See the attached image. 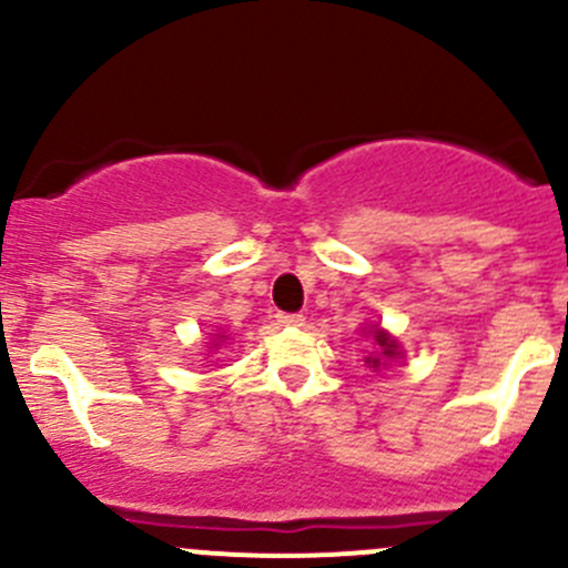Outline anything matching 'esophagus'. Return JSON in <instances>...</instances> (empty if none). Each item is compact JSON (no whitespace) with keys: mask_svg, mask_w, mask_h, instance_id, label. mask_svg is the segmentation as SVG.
<instances>
[{"mask_svg":"<svg viewBox=\"0 0 568 568\" xmlns=\"http://www.w3.org/2000/svg\"><path fill=\"white\" fill-rule=\"evenodd\" d=\"M280 324H285V326H302L305 324V316H302V313H280Z\"/></svg>","mask_w":568,"mask_h":568,"instance_id":"esophagus-1","label":"esophagus"}]
</instances>
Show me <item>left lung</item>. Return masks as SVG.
Returning <instances> with one entry per match:
<instances>
[{
    "label": "left lung",
    "instance_id": "left-lung-1",
    "mask_svg": "<svg viewBox=\"0 0 568 568\" xmlns=\"http://www.w3.org/2000/svg\"><path fill=\"white\" fill-rule=\"evenodd\" d=\"M374 341H376V346H379V357H368V363L374 365V368H379L382 365V359H393V357H398V341H395V337L390 335V332H385L382 329V326H374Z\"/></svg>",
    "mask_w": 568,
    "mask_h": 568
}]
</instances>
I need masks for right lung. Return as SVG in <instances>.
<instances>
[{"mask_svg":"<svg viewBox=\"0 0 568 568\" xmlns=\"http://www.w3.org/2000/svg\"><path fill=\"white\" fill-rule=\"evenodd\" d=\"M222 341H227V337H225V335H216V337H214V343H211L209 348H220V346H222Z\"/></svg>","mask_w":568,"mask_h":568,"instance_id":"1","label":"right lung"}]
</instances>
